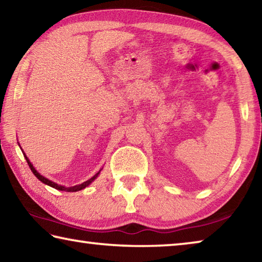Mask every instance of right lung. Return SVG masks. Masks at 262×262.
<instances>
[{
    "instance_id": "obj_1",
    "label": "right lung",
    "mask_w": 262,
    "mask_h": 262,
    "mask_svg": "<svg viewBox=\"0 0 262 262\" xmlns=\"http://www.w3.org/2000/svg\"><path fill=\"white\" fill-rule=\"evenodd\" d=\"M21 149V148H20ZM24 154V152H23ZM24 157H25V159H26V162H28V164H29V166H30V168H31V171L33 172V174L37 177V178L41 181V183H43V184H46V185H48V186H51V187H53V188H55V189H59V190H64V192H77V190H81V189H83V188H85L86 186H89L90 185L92 181H94L97 177L99 176V173H100V171H101V168L99 170V172H97V173L92 177V178H90L89 180H86V181H84L83 184H79V185H75V186H72V187H66V186H62V185H59V184H56V183H54V181H51L50 179H47V178H45V177L43 176H41L40 173H39V172L35 170L34 168V166L32 165V163H31L30 161H29V158L26 157V155L24 154Z\"/></svg>"
}]
</instances>
